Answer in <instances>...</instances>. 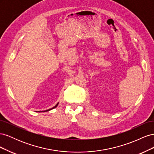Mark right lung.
Returning a JSON list of instances; mask_svg holds the SVG:
<instances>
[{
    "label": "right lung",
    "mask_w": 154,
    "mask_h": 154,
    "mask_svg": "<svg viewBox=\"0 0 154 154\" xmlns=\"http://www.w3.org/2000/svg\"><path fill=\"white\" fill-rule=\"evenodd\" d=\"M58 103H57V105H55V106H54V107H53V108H52V109H49V110H45V111H49V110H51V109H53L55 108V107H57V106H58Z\"/></svg>",
    "instance_id": "right-lung-1"
}]
</instances>
